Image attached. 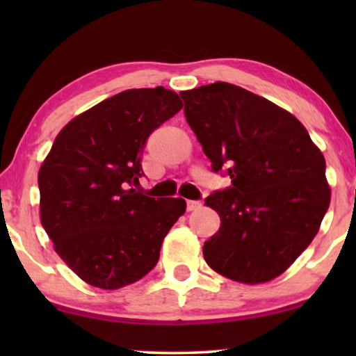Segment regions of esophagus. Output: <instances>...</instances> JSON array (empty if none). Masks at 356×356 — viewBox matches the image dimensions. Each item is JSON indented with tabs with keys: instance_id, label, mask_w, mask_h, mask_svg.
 <instances>
[{
	"instance_id": "34e87169",
	"label": "esophagus",
	"mask_w": 356,
	"mask_h": 356,
	"mask_svg": "<svg viewBox=\"0 0 356 356\" xmlns=\"http://www.w3.org/2000/svg\"><path fill=\"white\" fill-rule=\"evenodd\" d=\"M201 206H202L201 201H188V202H186V209H188L189 212L197 211V209H201Z\"/></svg>"
}]
</instances>
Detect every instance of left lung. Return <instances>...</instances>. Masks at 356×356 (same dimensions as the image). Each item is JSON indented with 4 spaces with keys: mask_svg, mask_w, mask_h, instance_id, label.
<instances>
[{
    "mask_svg": "<svg viewBox=\"0 0 356 356\" xmlns=\"http://www.w3.org/2000/svg\"><path fill=\"white\" fill-rule=\"evenodd\" d=\"M179 95L212 170L232 178L206 197L220 228L204 243V259L240 284L275 279L309 246L329 209L323 152L290 111L243 87L213 82Z\"/></svg>",
    "mask_w": 356,
    "mask_h": 356,
    "instance_id": "1",
    "label": "left lung"
}]
</instances>
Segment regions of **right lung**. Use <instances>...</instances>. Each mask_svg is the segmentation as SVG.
I'll return each instance as SVG.
<instances>
[{
	"instance_id": "1",
	"label": "right lung",
	"mask_w": 356,
	"mask_h": 356,
	"mask_svg": "<svg viewBox=\"0 0 356 356\" xmlns=\"http://www.w3.org/2000/svg\"><path fill=\"white\" fill-rule=\"evenodd\" d=\"M183 108L177 92L129 89L72 118L38 170L40 222L55 251L92 286L134 284L186 211L181 197H149L134 186L152 131Z\"/></svg>"
}]
</instances>
